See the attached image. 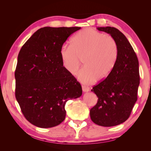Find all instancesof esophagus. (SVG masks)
Instances as JSON below:
<instances>
[{
  "mask_svg": "<svg viewBox=\"0 0 151 151\" xmlns=\"http://www.w3.org/2000/svg\"><path fill=\"white\" fill-rule=\"evenodd\" d=\"M82 88H83V91H84V92H88V91H89V88H88V87L85 86H82Z\"/></svg>",
  "mask_w": 151,
  "mask_h": 151,
  "instance_id": "obj_1",
  "label": "esophagus"
}]
</instances>
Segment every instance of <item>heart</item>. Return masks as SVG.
Listing matches in <instances>:
<instances>
[{
    "instance_id": "b5f03b06",
    "label": "heart",
    "mask_w": 151,
    "mask_h": 151,
    "mask_svg": "<svg viewBox=\"0 0 151 151\" xmlns=\"http://www.w3.org/2000/svg\"><path fill=\"white\" fill-rule=\"evenodd\" d=\"M60 55L63 68L71 75L76 74L83 62L85 67L78 77L82 83L89 84L110 74L117 60L118 45L111 35L87 28L72 38L71 46H62Z\"/></svg>"
}]
</instances>
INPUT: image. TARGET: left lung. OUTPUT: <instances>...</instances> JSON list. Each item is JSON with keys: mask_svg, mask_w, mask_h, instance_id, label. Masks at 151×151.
<instances>
[{"mask_svg": "<svg viewBox=\"0 0 151 151\" xmlns=\"http://www.w3.org/2000/svg\"><path fill=\"white\" fill-rule=\"evenodd\" d=\"M115 40L118 58L111 72L91 91L98 102L90 109L91 119L103 127L116 126L129 118L137 100L140 84L139 60L125 36L113 27H98Z\"/></svg>", "mask_w": 151, "mask_h": 151, "instance_id": "8db88e82", "label": "left lung"}]
</instances>
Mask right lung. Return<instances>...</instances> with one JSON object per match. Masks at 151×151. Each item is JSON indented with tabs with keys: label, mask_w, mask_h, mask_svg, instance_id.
I'll return each mask as SVG.
<instances>
[{
	"label": "right lung",
	"mask_w": 151,
	"mask_h": 151,
	"mask_svg": "<svg viewBox=\"0 0 151 151\" xmlns=\"http://www.w3.org/2000/svg\"><path fill=\"white\" fill-rule=\"evenodd\" d=\"M81 27H44L22 47L15 70V95L26 119L40 128L65 120V105L80 97L82 87L63 67L60 50Z\"/></svg>",
	"instance_id": "obj_1"
}]
</instances>
